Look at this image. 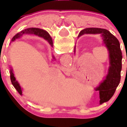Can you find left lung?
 I'll return each mask as SVG.
<instances>
[{
    "instance_id": "8db88e82",
    "label": "left lung",
    "mask_w": 127,
    "mask_h": 127,
    "mask_svg": "<svg viewBox=\"0 0 127 127\" xmlns=\"http://www.w3.org/2000/svg\"><path fill=\"white\" fill-rule=\"evenodd\" d=\"M83 34H100L103 42L109 51V67L105 79L95 90L99 91L100 103L108 101L114 95L121 79L122 53L120 44L116 37L109 30L99 28H87L81 30L78 37ZM75 51V49H74Z\"/></svg>"
}]
</instances>
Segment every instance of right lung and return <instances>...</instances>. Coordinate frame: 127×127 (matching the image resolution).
Here are the masks:
<instances>
[{
    "mask_svg": "<svg viewBox=\"0 0 127 127\" xmlns=\"http://www.w3.org/2000/svg\"><path fill=\"white\" fill-rule=\"evenodd\" d=\"M29 33H33L35 35H39V37H43L44 39L48 41V42L50 43V45L53 47V41L51 37H50V35H49V33L48 32H46L45 30H42V29H37V28H29L27 29H25V30H22L21 32H20L19 33H18L17 34L15 35L14 37H13L11 41H14L16 39L22 37L23 35L24 34H29ZM10 77H11V83L13 84V85L14 86V88H16V90L18 91V92L20 94V95H22V90L21 86H20V84L18 83V81L16 80V78L14 77V74H13V69H10Z\"/></svg>",
    "mask_w": 127,
    "mask_h": 127,
    "instance_id": "obj_1",
    "label": "right lung"
}]
</instances>
